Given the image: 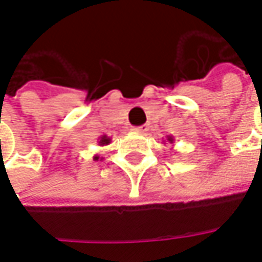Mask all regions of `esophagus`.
Returning a JSON list of instances; mask_svg holds the SVG:
<instances>
[{"label": "esophagus", "instance_id": "1", "mask_svg": "<svg viewBox=\"0 0 262 262\" xmlns=\"http://www.w3.org/2000/svg\"><path fill=\"white\" fill-rule=\"evenodd\" d=\"M133 130L137 132V133H146V132L148 130V126H147V125L137 126V127H135V129H133Z\"/></svg>", "mask_w": 262, "mask_h": 262}]
</instances>
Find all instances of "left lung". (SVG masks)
I'll return each mask as SVG.
<instances>
[{"label": "left lung", "instance_id": "1", "mask_svg": "<svg viewBox=\"0 0 262 262\" xmlns=\"http://www.w3.org/2000/svg\"><path fill=\"white\" fill-rule=\"evenodd\" d=\"M167 142L172 144V143H174V137H172V136H167Z\"/></svg>", "mask_w": 262, "mask_h": 262}]
</instances>
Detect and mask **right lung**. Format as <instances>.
Instances as JSON below:
<instances>
[{"mask_svg": "<svg viewBox=\"0 0 262 262\" xmlns=\"http://www.w3.org/2000/svg\"><path fill=\"white\" fill-rule=\"evenodd\" d=\"M109 143H111V137H108L106 135H103V136H101L99 139H98V144L99 146H108ZM102 160V157H99V154H95L94 156V160Z\"/></svg>", "mask_w": 262, "mask_h": 262, "instance_id": "add662e5", "label": "right lung"}]
</instances>
